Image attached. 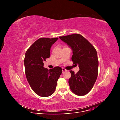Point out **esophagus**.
I'll return each instance as SVG.
<instances>
[{"label": "esophagus", "instance_id": "esophagus-1", "mask_svg": "<svg viewBox=\"0 0 120 120\" xmlns=\"http://www.w3.org/2000/svg\"><path fill=\"white\" fill-rule=\"evenodd\" d=\"M62 71H63V72H64L67 71V70H66V69L64 68H62Z\"/></svg>", "mask_w": 120, "mask_h": 120}]
</instances>
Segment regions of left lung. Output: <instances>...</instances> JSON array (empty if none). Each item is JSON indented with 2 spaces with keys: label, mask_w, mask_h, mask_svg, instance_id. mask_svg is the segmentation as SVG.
Returning <instances> with one entry per match:
<instances>
[{
  "label": "left lung",
  "mask_w": 120,
  "mask_h": 120,
  "mask_svg": "<svg viewBox=\"0 0 120 120\" xmlns=\"http://www.w3.org/2000/svg\"><path fill=\"white\" fill-rule=\"evenodd\" d=\"M60 38L71 49V60L74 64L79 65V68L77 74L70 71V89L75 95H86L93 88L98 77L99 61L96 50L81 34H72L60 37Z\"/></svg>",
  "instance_id": "8db88e82"
}]
</instances>
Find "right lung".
<instances>
[{"mask_svg":"<svg viewBox=\"0 0 120 120\" xmlns=\"http://www.w3.org/2000/svg\"><path fill=\"white\" fill-rule=\"evenodd\" d=\"M58 38H39L25 54L24 64L27 80L32 90L42 97H49L54 93L63 71L60 67L49 70L43 67V61L49 57L51 46Z\"/></svg>","mask_w":120,"mask_h":120,"instance_id":"obj_1","label":"right lung"}]
</instances>
